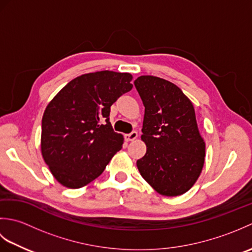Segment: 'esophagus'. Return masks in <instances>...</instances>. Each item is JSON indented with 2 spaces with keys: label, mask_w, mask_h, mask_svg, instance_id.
<instances>
[{
  "label": "esophagus",
  "mask_w": 252,
  "mask_h": 252,
  "mask_svg": "<svg viewBox=\"0 0 252 252\" xmlns=\"http://www.w3.org/2000/svg\"><path fill=\"white\" fill-rule=\"evenodd\" d=\"M136 137H137V132H135V131H133V132L129 133V134H125V140H126V142L134 141Z\"/></svg>",
  "instance_id": "1"
}]
</instances>
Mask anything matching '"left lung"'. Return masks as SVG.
<instances>
[{"instance_id":"1","label":"left lung","mask_w":252,"mask_h":252,"mask_svg":"<svg viewBox=\"0 0 252 252\" xmlns=\"http://www.w3.org/2000/svg\"><path fill=\"white\" fill-rule=\"evenodd\" d=\"M134 85L145 107L142 141L147 147L136 161L138 171L160 195L184 194L199 178L206 156L194 106L164 79L141 76Z\"/></svg>"}]
</instances>
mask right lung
<instances>
[{"mask_svg": "<svg viewBox=\"0 0 252 252\" xmlns=\"http://www.w3.org/2000/svg\"><path fill=\"white\" fill-rule=\"evenodd\" d=\"M130 73L109 70L71 80L47 105L42 118L41 152L54 178L80 189L105 170L122 148L112 130L110 106L132 90Z\"/></svg>", "mask_w": 252, "mask_h": 252, "instance_id": "obj_1", "label": "right lung"}]
</instances>
